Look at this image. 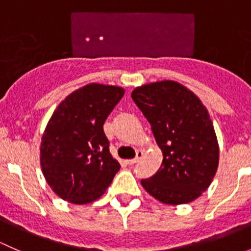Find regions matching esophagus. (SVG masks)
I'll list each match as a JSON object with an SVG mask.
<instances>
[{
	"label": "esophagus",
	"instance_id": "34e87169",
	"mask_svg": "<svg viewBox=\"0 0 251 251\" xmlns=\"http://www.w3.org/2000/svg\"><path fill=\"white\" fill-rule=\"evenodd\" d=\"M143 155H144L143 151H137V154H136V158L130 159V160H126V163H127L128 165H133V164L137 163L138 160H141V159L143 158Z\"/></svg>",
	"mask_w": 251,
	"mask_h": 251
}]
</instances>
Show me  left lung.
Instances as JSON below:
<instances>
[{
    "mask_svg": "<svg viewBox=\"0 0 251 251\" xmlns=\"http://www.w3.org/2000/svg\"><path fill=\"white\" fill-rule=\"evenodd\" d=\"M151 126L163 163L143 188L164 204L196 201L207 189L219 166V143L201 100L171 80L147 83L131 93Z\"/></svg>",
    "mask_w": 251,
    "mask_h": 251,
    "instance_id": "obj_1",
    "label": "left lung"
}]
</instances>
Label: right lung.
<instances>
[{
	"mask_svg": "<svg viewBox=\"0 0 251 251\" xmlns=\"http://www.w3.org/2000/svg\"><path fill=\"white\" fill-rule=\"evenodd\" d=\"M124 93L119 86L90 83L53 111L42 135L40 161L47 183L64 201H95L120 170L103 125Z\"/></svg>",
	"mask_w": 251,
	"mask_h": 251,
	"instance_id": "1",
	"label": "right lung"
}]
</instances>
